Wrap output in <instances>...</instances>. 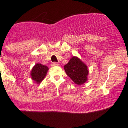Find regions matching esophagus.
Instances as JSON below:
<instances>
[{
	"instance_id": "1",
	"label": "esophagus",
	"mask_w": 128,
	"mask_h": 128,
	"mask_svg": "<svg viewBox=\"0 0 128 128\" xmlns=\"http://www.w3.org/2000/svg\"><path fill=\"white\" fill-rule=\"evenodd\" d=\"M59 64H58V62H52V64H51V66H58Z\"/></svg>"
}]
</instances>
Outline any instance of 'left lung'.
<instances>
[{
  "label": "left lung",
  "mask_w": 128,
  "mask_h": 128,
  "mask_svg": "<svg viewBox=\"0 0 128 128\" xmlns=\"http://www.w3.org/2000/svg\"><path fill=\"white\" fill-rule=\"evenodd\" d=\"M64 69L76 84L82 85L87 80L88 68L77 57H72L69 62L64 66Z\"/></svg>",
  "instance_id": "obj_1"
}]
</instances>
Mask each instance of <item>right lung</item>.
Instances as JSON below:
<instances>
[{"mask_svg": "<svg viewBox=\"0 0 128 128\" xmlns=\"http://www.w3.org/2000/svg\"><path fill=\"white\" fill-rule=\"evenodd\" d=\"M48 69L49 68L46 66L36 64L33 68L30 74L32 80L39 84L46 76Z\"/></svg>", "mask_w": 128, "mask_h": 128, "instance_id": "obj_1", "label": "right lung"}]
</instances>
